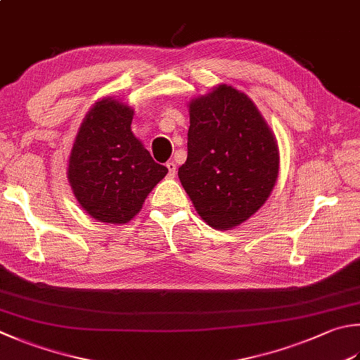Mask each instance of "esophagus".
<instances>
[{
    "label": "esophagus",
    "instance_id": "esophagus-1",
    "mask_svg": "<svg viewBox=\"0 0 360 360\" xmlns=\"http://www.w3.org/2000/svg\"><path fill=\"white\" fill-rule=\"evenodd\" d=\"M166 167H167V177L169 179H174L175 174H177V165H175L174 161H167L166 162Z\"/></svg>",
    "mask_w": 360,
    "mask_h": 360
}]
</instances>
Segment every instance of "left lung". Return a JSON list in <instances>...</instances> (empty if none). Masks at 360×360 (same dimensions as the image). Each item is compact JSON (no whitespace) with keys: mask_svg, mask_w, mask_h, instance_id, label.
<instances>
[{"mask_svg":"<svg viewBox=\"0 0 360 360\" xmlns=\"http://www.w3.org/2000/svg\"><path fill=\"white\" fill-rule=\"evenodd\" d=\"M277 175L276 138L246 94L219 84L189 103L188 158L179 179L208 226L229 230L248 221Z\"/></svg>","mask_w":360,"mask_h":360,"instance_id":"1","label":"left lung"}]
</instances>
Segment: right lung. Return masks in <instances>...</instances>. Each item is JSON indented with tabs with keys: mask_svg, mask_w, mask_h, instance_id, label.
Returning <instances> with one entry per match:
<instances>
[{
	"mask_svg": "<svg viewBox=\"0 0 360 360\" xmlns=\"http://www.w3.org/2000/svg\"><path fill=\"white\" fill-rule=\"evenodd\" d=\"M133 114L124 101L101 98L87 111L73 142L67 179L79 205L100 222L131 221L167 174L133 134Z\"/></svg>",
	"mask_w": 360,
	"mask_h": 360,
	"instance_id": "add662e5",
	"label": "right lung"
}]
</instances>
